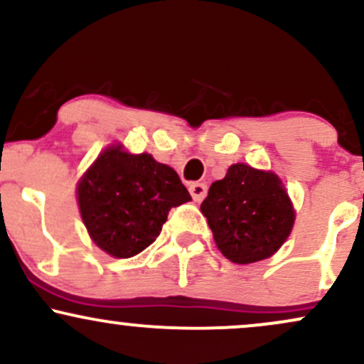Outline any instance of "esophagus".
Returning a JSON list of instances; mask_svg holds the SVG:
<instances>
[{
    "label": "esophagus",
    "instance_id": "obj_1",
    "mask_svg": "<svg viewBox=\"0 0 364 364\" xmlns=\"http://www.w3.org/2000/svg\"><path fill=\"white\" fill-rule=\"evenodd\" d=\"M190 193L195 202H202L207 195V185L205 183H193V185H190Z\"/></svg>",
    "mask_w": 364,
    "mask_h": 364
}]
</instances>
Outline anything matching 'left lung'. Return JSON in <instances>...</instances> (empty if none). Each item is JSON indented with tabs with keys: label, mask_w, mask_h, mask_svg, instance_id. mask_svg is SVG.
<instances>
[{
	"label": "left lung",
	"mask_w": 364,
	"mask_h": 364,
	"mask_svg": "<svg viewBox=\"0 0 364 364\" xmlns=\"http://www.w3.org/2000/svg\"><path fill=\"white\" fill-rule=\"evenodd\" d=\"M200 210L220 253L240 265L272 257L291 235L296 219L281 179L243 162L232 164L224 179L212 183Z\"/></svg>",
	"instance_id": "1"
}]
</instances>
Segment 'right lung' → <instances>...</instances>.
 <instances>
[{
  "label": "right lung",
  "mask_w": 364,
  "mask_h": 364,
  "mask_svg": "<svg viewBox=\"0 0 364 364\" xmlns=\"http://www.w3.org/2000/svg\"><path fill=\"white\" fill-rule=\"evenodd\" d=\"M77 198L92 241L111 257L129 258L152 245L171 208L191 196L173 168L111 145L78 181Z\"/></svg>",
  "instance_id": "add662e5"
}]
</instances>
